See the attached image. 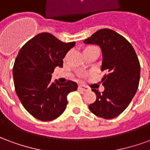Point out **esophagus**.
<instances>
[{
    "mask_svg": "<svg viewBox=\"0 0 150 150\" xmlns=\"http://www.w3.org/2000/svg\"><path fill=\"white\" fill-rule=\"evenodd\" d=\"M79 89L83 91H89V88H88V87H86V86H83V85H79Z\"/></svg>",
    "mask_w": 150,
    "mask_h": 150,
    "instance_id": "obj_1",
    "label": "esophagus"
}]
</instances>
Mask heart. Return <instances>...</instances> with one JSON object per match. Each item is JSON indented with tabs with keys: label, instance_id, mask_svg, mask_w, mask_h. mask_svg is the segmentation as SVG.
I'll return each mask as SVG.
<instances>
[{
	"label": "heart",
	"instance_id": "heart-1",
	"mask_svg": "<svg viewBox=\"0 0 150 150\" xmlns=\"http://www.w3.org/2000/svg\"><path fill=\"white\" fill-rule=\"evenodd\" d=\"M90 48H94V47H88V48H86V49H90Z\"/></svg>",
	"mask_w": 150,
	"mask_h": 150
}]
</instances>
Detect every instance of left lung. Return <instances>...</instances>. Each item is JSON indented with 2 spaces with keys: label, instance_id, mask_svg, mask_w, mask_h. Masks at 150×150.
Masks as SVG:
<instances>
[{
  "label": "left lung",
  "instance_id": "1",
  "mask_svg": "<svg viewBox=\"0 0 150 150\" xmlns=\"http://www.w3.org/2000/svg\"><path fill=\"white\" fill-rule=\"evenodd\" d=\"M83 42L100 47V70L107 73L101 80L104 91L100 93L91 89L96 95V100L88 108L99 117L115 118L129 106L138 88L141 74L138 58L132 45L109 29L96 31Z\"/></svg>",
  "mask_w": 150,
  "mask_h": 150
}]
</instances>
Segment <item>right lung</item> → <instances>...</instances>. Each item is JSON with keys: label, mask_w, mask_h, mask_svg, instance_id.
Returning <instances> with one entry per match:
<instances>
[{"label": "right lung", "mask_w": 150, "mask_h": 150, "mask_svg": "<svg viewBox=\"0 0 150 150\" xmlns=\"http://www.w3.org/2000/svg\"><path fill=\"white\" fill-rule=\"evenodd\" d=\"M75 45L62 42L49 33H41L19 50L13 68L15 91L23 107L36 119L49 121L66 109L67 96L77 90L76 83L51 82L55 67H62L64 57Z\"/></svg>", "instance_id": "1"}]
</instances>
